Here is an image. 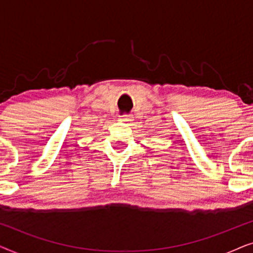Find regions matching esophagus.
Returning <instances> with one entry per match:
<instances>
[{
    "instance_id": "34e87169",
    "label": "esophagus",
    "mask_w": 253,
    "mask_h": 253,
    "mask_svg": "<svg viewBox=\"0 0 253 253\" xmlns=\"http://www.w3.org/2000/svg\"><path fill=\"white\" fill-rule=\"evenodd\" d=\"M119 121H121V122H131V121H133V116L130 115V114H126V115L120 116Z\"/></svg>"
}]
</instances>
